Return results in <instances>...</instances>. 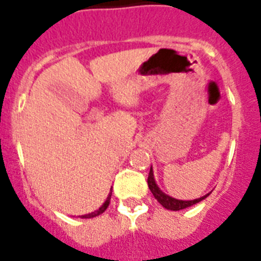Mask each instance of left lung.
Here are the masks:
<instances>
[{"mask_svg":"<svg viewBox=\"0 0 261 261\" xmlns=\"http://www.w3.org/2000/svg\"><path fill=\"white\" fill-rule=\"evenodd\" d=\"M147 186H149V190L151 191V193H153V196L155 197L156 201L162 205L163 208L168 209V211H181V209H186V208H188V206H192V205L197 204V202H200L201 200L206 199V197L209 196V193H208V195L202 196V197H200V199L191 200V201H183V200L172 199V197L165 195L162 191L159 190L158 186L155 184V180H154L153 170H151V168H150V172H149V176H147Z\"/></svg>","mask_w":261,"mask_h":261,"instance_id":"1","label":"left lung"}]
</instances>
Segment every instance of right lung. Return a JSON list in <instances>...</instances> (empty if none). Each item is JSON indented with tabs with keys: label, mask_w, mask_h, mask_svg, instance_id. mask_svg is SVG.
<instances>
[{
	"label": "right lung",
	"mask_w": 261,
	"mask_h": 261,
	"mask_svg": "<svg viewBox=\"0 0 261 261\" xmlns=\"http://www.w3.org/2000/svg\"><path fill=\"white\" fill-rule=\"evenodd\" d=\"M111 195H112V192H110V195H108V197H107V200H106V202L102 205V206H100V208L98 209V211H95V212H94V213L86 214V216H82V218H93V217H96V216H99V214H102L103 212H105L106 209L108 208V205H110Z\"/></svg>",
	"instance_id": "1"
}]
</instances>
